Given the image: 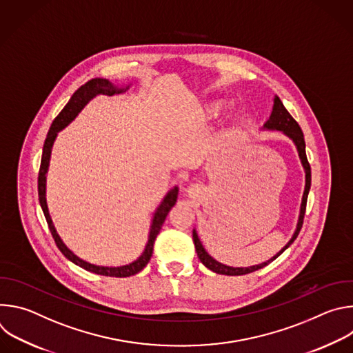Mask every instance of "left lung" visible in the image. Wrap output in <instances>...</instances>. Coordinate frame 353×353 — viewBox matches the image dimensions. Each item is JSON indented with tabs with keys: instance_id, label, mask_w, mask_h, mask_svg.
Instances as JSON below:
<instances>
[{
	"instance_id": "8db88e82",
	"label": "left lung",
	"mask_w": 353,
	"mask_h": 353,
	"mask_svg": "<svg viewBox=\"0 0 353 353\" xmlns=\"http://www.w3.org/2000/svg\"><path fill=\"white\" fill-rule=\"evenodd\" d=\"M265 130H278L282 131L285 135H288L296 145L297 148V152H299V158L301 161V165L305 168L306 172V185H305V192H303V198H301V205H300V215H299V221H297V226L296 230L292 236V239L288 241V244L276 253L271 260L259 264V265H253V267H247V268H234V267H229L225 264L218 263L216 260H214L204 248V245L201 244L198 234L195 232V229L192 230V240H194V245H195V251H196V256L199 259V261L203 263L207 268H210L211 271L221 274V275H245L250 272H254L259 271L261 268H264L265 265H268L271 261H274L275 259H278L283 251L294 241V239L297 237L301 225H303V219H305V214H306V204H307V195L310 191V185H312V169L306 157V142H305V137H303V131H301L300 125L297 124V121L289 114V112L285 109L283 103L281 102V99L278 96H275L274 99V108H272V113L270 116V120L264 124Z\"/></svg>"
}]
</instances>
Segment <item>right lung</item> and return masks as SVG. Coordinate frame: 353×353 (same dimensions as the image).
I'll return each mask as SVG.
<instances>
[{"label": "right lung", "mask_w": 353, "mask_h": 353, "mask_svg": "<svg viewBox=\"0 0 353 353\" xmlns=\"http://www.w3.org/2000/svg\"><path fill=\"white\" fill-rule=\"evenodd\" d=\"M130 88H119L114 86L110 81L103 79V78H94L88 81L85 85H82L78 90H75V93L71 96L70 102L65 105V108L60 112V114L54 119L52 127H50L44 145H43V155H41V162H40V170H39V179H37V190H39V203L40 207L43 210L44 218L47 221L48 229L53 234V239L57 244V247L60 248L61 253L70 260L72 261L75 265L90 271L93 274H99L103 276H116V278H125V276H131L138 274L141 270L145 268V265L149 263L150 257H152V251H154V243L157 236L159 234L162 225L168 216V214L170 212V210L173 208V205L176 204L177 201V194H179V188L174 187L172 188L166 196L163 198V201L161 203V205L158 207L154 219H152V225H150V232H149V237H148V243L145 245L143 253L139 256L138 260H135L134 263L128 264V265H121V267H100V265H94L90 263H86L83 260H81L79 257H77L72 251L63 243L61 237L59 236L52 218H50L48 214V208H47V201H46V173L48 169V162H50V155H52V148L53 143L56 141V137L59 134V131H61L64 127H67L77 116L78 113L85 108V105L89 102L90 99H93L96 94H109L113 96L116 93H123Z\"/></svg>", "instance_id": "right-lung-1"}]
</instances>
